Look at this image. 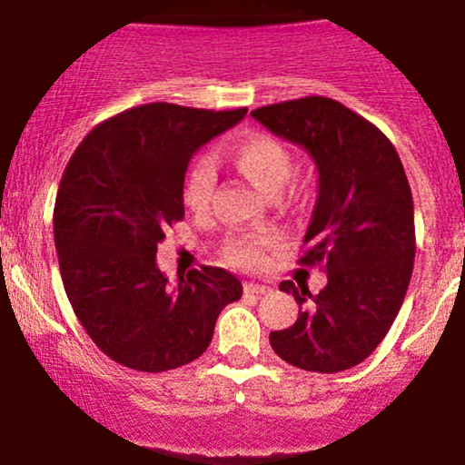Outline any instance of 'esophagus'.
<instances>
[{"label":"esophagus","mask_w":465,"mask_h":465,"mask_svg":"<svg viewBox=\"0 0 465 465\" xmlns=\"http://www.w3.org/2000/svg\"><path fill=\"white\" fill-rule=\"evenodd\" d=\"M270 292H272L270 285H261V282H245V294L265 296V294H270Z\"/></svg>","instance_id":"esophagus-1"}]
</instances>
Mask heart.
I'll use <instances>...</instances> for the list:
<instances>
[{"mask_svg":"<svg viewBox=\"0 0 465 465\" xmlns=\"http://www.w3.org/2000/svg\"><path fill=\"white\" fill-rule=\"evenodd\" d=\"M229 163L267 195H278L292 178V153L270 134H249L227 151ZM216 173L209 160H195L184 178V204L195 213L209 209ZM278 242L276 233H241L224 242L223 256L229 265L253 270L262 262L265 249Z\"/></svg>","mask_w":465,"mask_h":465,"instance_id":"heart-1","label":"heart"}]
</instances>
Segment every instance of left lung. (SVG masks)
I'll list each match as a JSON object with an SVG mask.
<instances>
[{
  "mask_svg": "<svg viewBox=\"0 0 465 465\" xmlns=\"http://www.w3.org/2000/svg\"><path fill=\"white\" fill-rule=\"evenodd\" d=\"M252 115L301 144L319 169V195L301 265H322L319 294L292 281L298 319L270 334L273 351L307 372L334 374L368 359L397 319L414 267V207L392 143L330 97L261 106Z\"/></svg>",
  "mask_w": 465,
  "mask_h": 465,
  "instance_id": "obj_1",
  "label": "left lung"
}]
</instances>
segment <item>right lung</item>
<instances>
[{"mask_svg": "<svg viewBox=\"0 0 465 465\" xmlns=\"http://www.w3.org/2000/svg\"><path fill=\"white\" fill-rule=\"evenodd\" d=\"M245 114L134 106L97 124L68 160L53 212L62 281L77 321L115 363L140 372L192 363L212 343L223 307L242 296L223 267L169 285L155 252L184 218L192 155Z\"/></svg>", "mask_w": 465, "mask_h": 465, "instance_id": "obj_1", "label": "right lung"}]
</instances>
